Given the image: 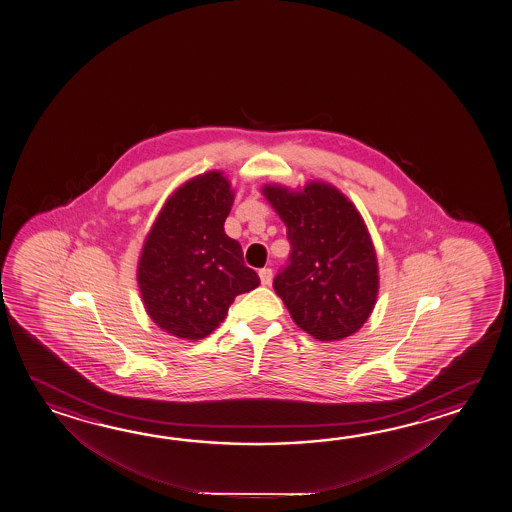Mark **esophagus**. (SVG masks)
Masks as SVG:
<instances>
[{
	"label": "esophagus",
	"instance_id": "1",
	"mask_svg": "<svg viewBox=\"0 0 512 512\" xmlns=\"http://www.w3.org/2000/svg\"><path fill=\"white\" fill-rule=\"evenodd\" d=\"M260 280H261V285H271L272 269H269V267H265V269H261Z\"/></svg>",
	"mask_w": 512,
	"mask_h": 512
}]
</instances>
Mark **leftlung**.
<instances>
[{
  "instance_id": "1",
  "label": "left lung",
  "mask_w": 512,
  "mask_h": 512,
  "mask_svg": "<svg viewBox=\"0 0 512 512\" xmlns=\"http://www.w3.org/2000/svg\"><path fill=\"white\" fill-rule=\"evenodd\" d=\"M263 194L287 227L291 254L272 287L296 326L318 340L353 335L379 291L377 256L357 208L324 183L302 192L265 186Z\"/></svg>"
}]
</instances>
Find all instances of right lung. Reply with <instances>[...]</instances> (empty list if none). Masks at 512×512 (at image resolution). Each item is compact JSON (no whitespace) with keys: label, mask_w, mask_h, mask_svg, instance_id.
I'll list each match as a JSON object with an SVG mask.
<instances>
[{"label":"right lung","mask_w":512,"mask_h":512,"mask_svg":"<svg viewBox=\"0 0 512 512\" xmlns=\"http://www.w3.org/2000/svg\"><path fill=\"white\" fill-rule=\"evenodd\" d=\"M234 194L219 174L199 175L166 201L146 238L139 289L153 322L188 340L210 335L234 298L260 285L241 245L225 234Z\"/></svg>","instance_id":"obj_1"}]
</instances>
